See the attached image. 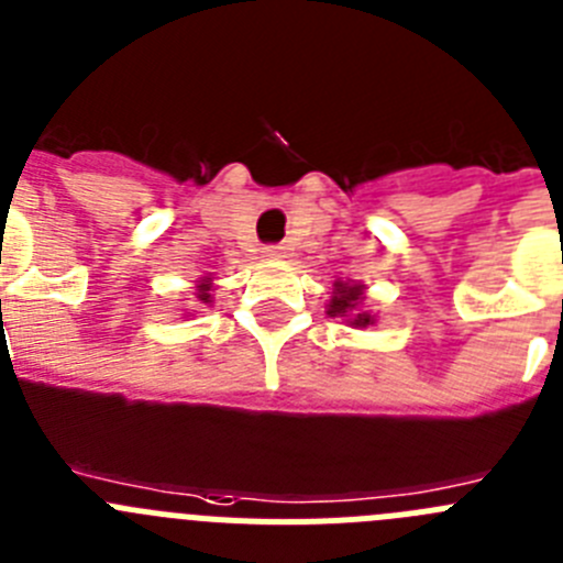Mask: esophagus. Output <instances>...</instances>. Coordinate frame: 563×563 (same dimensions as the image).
<instances>
[{"label":"esophagus","instance_id":"esophagus-1","mask_svg":"<svg viewBox=\"0 0 563 563\" xmlns=\"http://www.w3.org/2000/svg\"><path fill=\"white\" fill-rule=\"evenodd\" d=\"M265 256H271V260H278V256H285V247H282V245H267L265 247Z\"/></svg>","mask_w":563,"mask_h":563}]
</instances>
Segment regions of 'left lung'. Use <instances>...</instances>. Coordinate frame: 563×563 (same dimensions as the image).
<instances>
[{
  "mask_svg": "<svg viewBox=\"0 0 563 563\" xmlns=\"http://www.w3.org/2000/svg\"><path fill=\"white\" fill-rule=\"evenodd\" d=\"M360 303H363V287L338 282V285H334L332 301H329V316L349 318L352 327H368L374 318H371L368 312H360Z\"/></svg>",
  "mask_w": 563,
  "mask_h": 563,
  "instance_id": "8db88e82",
  "label": "left lung"
}]
</instances>
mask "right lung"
I'll use <instances>...</instances> for the list:
<instances>
[{"instance_id":"1","label":"right lung","mask_w":563,"mask_h":563,"mask_svg":"<svg viewBox=\"0 0 563 563\" xmlns=\"http://www.w3.org/2000/svg\"><path fill=\"white\" fill-rule=\"evenodd\" d=\"M198 298H200V301H203V303H209L211 296H209V285H206V282L198 287Z\"/></svg>"}]
</instances>
